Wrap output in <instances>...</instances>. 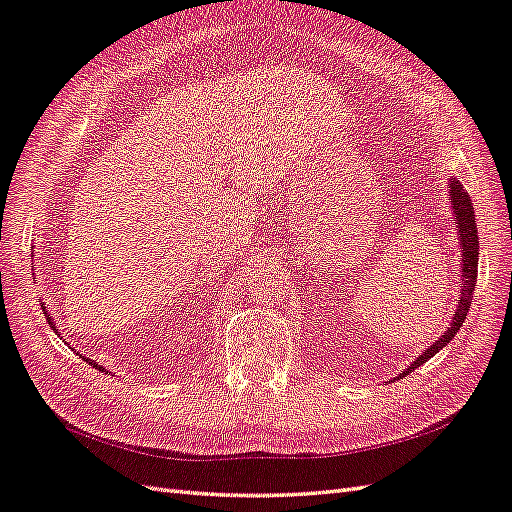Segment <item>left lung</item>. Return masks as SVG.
Here are the masks:
<instances>
[{
  "label": "left lung",
  "mask_w": 512,
  "mask_h": 512,
  "mask_svg": "<svg viewBox=\"0 0 512 512\" xmlns=\"http://www.w3.org/2000/svg\"><path fill=\"white\" fill-rule=\"evenodd\" d=\"M447 193H450L452 199V213H454V226L458 230V247H460V297L456 302V315L452 317V326L447 328L441 336L439 341H434L430 347H426L413 363H410L408 369H404L402 373H397V380L408 376L410 371H415L417 367H421L426 360H430L436 352H441L443 347L450 343L456 332L463 326V321L467 319L469 313V306H471V297L473 291H476V280H478V249H480V241H478V228H476V215H473V206H471V199L469 193L465 191V186L460 184V180L456 176H450L447 180Z\"/></svg>",
  "instance_id": "left-lung-1"
}]
</instances>
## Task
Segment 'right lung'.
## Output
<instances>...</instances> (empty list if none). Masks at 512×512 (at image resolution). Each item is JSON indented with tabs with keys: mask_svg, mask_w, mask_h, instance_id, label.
<instances>
[{
	"mask_svg": "<svg viewBox=\"0 0 512 512\" xmlns=\"http://www.w3.org/2000/svg\"><path fill=\"white\" fill-rule=\"evenodd\" d=\"M43 313H45V317H47V321H49V326H52V328H56V323H54V319H52V317H49V313H47V308H45V304H43ZM86 360H89V365H91V367H95V369H99V371H104V367H102V365H97V363H95V360H91V358H86Z\"/></svg>",
	"mask_w": 512,
	"mask_h": 512,
	"instance_id": "right-lung-1",
	"label": "right lung"
}]
</instances>
